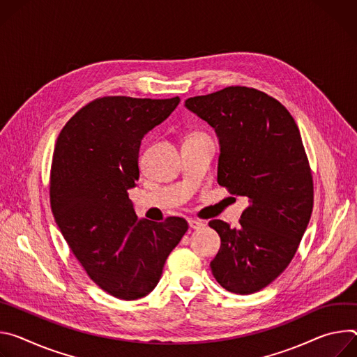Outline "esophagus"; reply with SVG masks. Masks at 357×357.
I'll list each match as a JSON object with an SVG mask.
<instances>
[{
	"label": "esophagus",
	"mask_w": 357,
	"mask_h": 357,
	"mask_svg": "<svg viewBox=\"0 0 357 357\" xmlns=\"http://www.w3.org/2000/svg\"><path fill=\"white\" fill-rule=\"evenodd\" d=\"M188 225H190V228H192V229H202L206 224H204V221H202V220H194V218H191V220H188Z\"/></svg>",
	"instance_id": "1"
}]
</instances>
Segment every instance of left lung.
I'll return each instance as SVG.
<instances>
[{"label": "left lung", "mask_w": 357, "mask_h": 357, "mask_svg": "<svg viewBox=\"0 0 357 357\" xmlns=\"http://www.w3.org/2000/svg\"><path fill=\"white\" fill-rule=\"evenodd\" d=\"M185 107L220 139V185L248 197L240 227L208 222L221 247L210 266L229 292L261 291L292 261L313 208V180L299 129L288 109L247 86L194 96Z\"/></svg>", "instance_id": "1"}]
</instances>
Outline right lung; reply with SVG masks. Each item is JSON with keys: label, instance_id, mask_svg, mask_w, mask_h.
<instances>
[{"label": "right lung", "instance_id": "1", "mask_svg": "<svg viewBox=\"0 0 357 357\" xmlns=\"http://www.w3.org/2000/svg\"><path fill=\"white\" fill-rule=\"evenodd\" d=\"M178 103V96L99 98L69 119L55 144L50 185L55 221L89 278L119 299L151 292L188 229L180 217L139 220L128 194L139 180L142 139Z\"/></svg>", "mask_w": 357, "mask_h": 357}]
</instances>
